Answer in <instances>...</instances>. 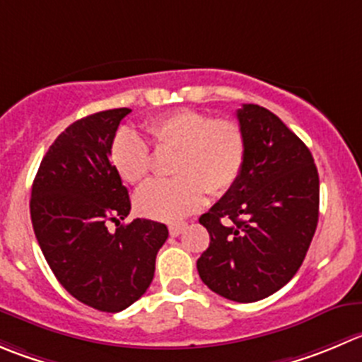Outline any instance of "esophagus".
I'll list each match as a JSON object with an SVG mask.
<instances>
[{"mask_svg": "<svg viewBox=\"0 0 362 362\" xmlns=\"http://www.w3.org/2000/svg\"><path fill=\"white\" fill-rule=\"evenodd\" d=\"M184 230H185V223H175L170 226V235L171 237H178Z\"/></svg>", "mask_w": 362, "mask_h": 362, "instance_id": "obj_1", "label": "esophagus"}]
</instances>
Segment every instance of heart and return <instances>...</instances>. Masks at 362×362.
Returning <instances> with one entry per match:
<instances>
[{
	"instance_id": "heart-1",
	"label": "heart",
	"mask_w": 362,
	"mask_h": 362,
	"mask_svg": "<svg viewBox=\"0 0 362 362\" xmlns=\"http://www.w3.org/2000/svg\"><path fill=\"white\" fill-rule=\"evenodd\" d=\"M160 152H177L171 166L175 178L150 180L136 192V209L156 221H180L202 209L206 191H230L244 170L247 139L235 120H216L194 110H178L146 125ZM111 163L129 184H138L152 168L148 143L131 129H120L111 141Z\"/></svg>"
}]
</instances>
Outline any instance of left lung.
Segmentation results:
<instances>
[{"label":"left lung","instance_id":"1","mask_svg":"<svg viewBox=\"0 0 362 362\" xmlns=\"http://www.w3.org/2000/svg\"><path fill=\"white\" fill-rule=\"evenodd\" d=\"M237 118L247 139L244 170L199 217L210 244L196 267L212 292L256 303L303 265L317 230L320 182L310 148L274 113L244 104Z\"/></svg>","mask_w":362,"mask_h":362}]
</instances>
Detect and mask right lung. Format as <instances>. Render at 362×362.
<instances>
[{
	"instance_id": "1",
	"label": "right lung",
	"mask_w": 362,
	"mask_h": 362,
	"mask_svg": "<svg viewBox=\"0 0 362 362\" xmlns=\"http://www.w3.org/2000/svg\"><path fill=\"white\" fill-rule=\"evenodd\" d=\"M129 107L74 122L49 146L30 199L35 237L59 285L79 303L118 313L148 290L166 224L134 219L111 164V141ZM119 228L111 234L107 221Z\"/></svg>"
}]
</instances>
